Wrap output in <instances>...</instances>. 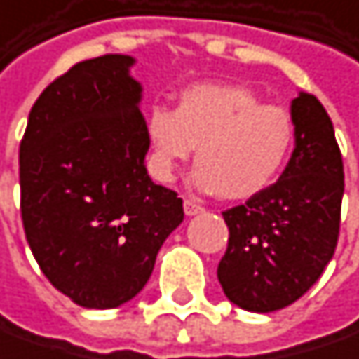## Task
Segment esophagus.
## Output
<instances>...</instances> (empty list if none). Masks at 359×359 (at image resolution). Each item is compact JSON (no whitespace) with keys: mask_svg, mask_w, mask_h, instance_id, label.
Wrapping results in <instances>:
<instances>
[{"mask_svg":"<svg viewBox=\"0 0 359 359\" xmlns=\"http://www.w3.org/2000/svg\"><path fill=\"white\" fill-rule=\"evenodd\" d=\"M202 210H204V208H202L196 201H192V198H186V201H184V212H186L188 217H194V215H198Z\"/></svg>","mask_w":359,"mask_h":359,"instance_id":"34e87169","label":"esophagus"}]
</instances>
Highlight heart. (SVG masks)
I'll use <instances>...</instances> for the list:
<instances>
[{
	"instance_id": "heart-1",
	"label": "heart",
	"mask_w": 359,
	"mask_h": 359,
	"mask_svg": "<svg viewBox=\"0 0 359 359\" xmlns=\"http://www.w3.org/2000/svg\"><path fill=\"white\" fill-rule=\"evenodd\" d=\"M151 171L169 184L198 147L192 184L225 201H248L279 177L295 138L292 113L242 84L198 82L184 88L175 109L155 105L147 117Z\"/></svg>"
}]
</instances>
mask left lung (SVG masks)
<instances>
[{
  "instance_id": "8db88e82",
  "label": "left lung",
  "mask_w": 359,
  "mask_h": 359,
  "mask_svg": "<svg viewBox=\"0 0 359 359\" xmlns=\"http://www.w3.org/2000/svg\"><path fill=\"white\" fill-rule=\"evenodd\" d=\"M295 149L281 177L223 212L227 252L217 277L250 312H275L308 292L333 258L341 225L343 158L333 121L314 95L292 103Z\"/></svg>"
}]
</instances>
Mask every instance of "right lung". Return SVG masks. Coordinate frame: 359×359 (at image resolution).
<instances>
[{"instance_id":"1","label":"right lung","mask_w":359,"mask_h":359,"mask_svg":"<svg viewBox=\"0 0 359 359\" xmlns=\"http://www.w3.org/2000/svg\"><path fill=\"white\" fill-rule=\"evenodd\" d=\"M132 64L109 53L69 67L32 105L20 142L26 242L51 285L84 308L132 299L184 221L177 192L144 165L151 144Z\"/></svg>"}]
</instances>
